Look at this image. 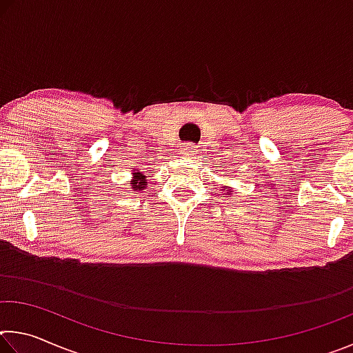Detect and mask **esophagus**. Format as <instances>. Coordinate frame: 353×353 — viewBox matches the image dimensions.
I'll return each instance as SVG.
<instances>
[{"label": "esophagus", "mask_w": 353, "mask_h": 353, "mask_svg": "<svg viewBox=\"0 0 353 353\" xmlns=\"http://www.w3.org/2000/svg\"><path fill=\"white\" fill-rule=\"evenodd\" d=\"M182 154L185 155V157L196 159V155H198V151H196L194 146L191 145V143H187V145L182 146Z\"/></svg>", "instance_id": "obj_1"}]
</instances>
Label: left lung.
<instances>
[{
  "label": "left lung",
  "mask_w": 353,
  "mask_h": 353,
  "mask_svg": "<svg viewBox=\"0 0 353 353\" xmlns=\"http://www.w3.org/2000/svg\"><path fill=\"white\" fill-rule=\"evenodd\" d=\"M221 188H223V190H227V194H229V196L234 194V193H232V188H230V187H225V185H224V187H221ZM224 194H225V193H224Z\"/></svg>",
  "instance_id": "left-lung-1"
}]
</instances>
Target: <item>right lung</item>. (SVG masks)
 Instances as JSON below:
<instances>
[{"instance_id": "obj_1", "label": "right lung", "mask_w": 353, "mask_h": 353, "mask_svg": "<svg viewBox=\"0 0 353 353\" xmlns=\"http://www.w3.org/2000/svg\"><path fill=\"white\" fill-rule=\"evenodd\" d=\"M132 179H130V188L134 191H141L148 187V179L143 174L140 170H137L132 172Z\"/></svg>"}]
</instances>
